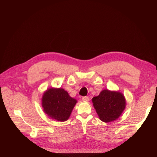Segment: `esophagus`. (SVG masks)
Wrapping results in <instances>:
<instances>
[{"instance_id":"esophagus-1","label":"esophagus","mask_w":157,"mask_h":157,"mask_svg":"<svg viewBox=\"0 0 157 157\" xmlns=\"http://www.w3.org/2000/svg\"><path fill=\"white\" fill-rule=\"evenodd\" d=\"M89 98L87 97V96H84V97H83L82 98V101H84V102H87V101H89Z\"/></svg>"}]
</instances>
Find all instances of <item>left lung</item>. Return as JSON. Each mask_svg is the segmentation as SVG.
<instances>
[{"label": "left lung", "mask_w": 157, "mask_h": 157, "mask_svg": "<svg viewBox=\"0 0 157 157\" xmlns=\"http://www.w3.org/2000/svg\"><path fill=\"white\" fill-rule=\"evenodd\" d=\"M92 101L99 119L106 123L119 119L126 106V100L122 93L109 89H104Z\"/></svg>", "instance_id": "1"}]
</instances>
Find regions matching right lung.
Listing matches in <instances>:
<instances>
[{"mask_svg": "<svg viewBox=\"0 0 157 157\" xmlns=\"http://www.w3.org/2000/svg\"><path fill=\"white\" fill-rule=\"evenodd\" d=\"M63 88L50 87L44 92L41 105L44 113L50 118L60 122L68 120L77 103Z\"/></svg>", "mask_w": 157, "mask_h": 157, "instance_id": "right-lung-1", "label": "right lung"}]
</instances>
